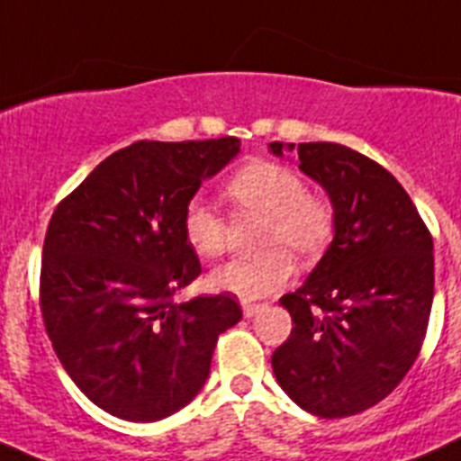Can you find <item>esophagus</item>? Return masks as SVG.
<instances>
[{
    "instance_id": "34e87169",
    "label": "esophagus",
    "mask_w": 461,
    "mask_h": 461,
    "mask_svg": "<svg viewBox=\"0 0 461 461\" xmlns=\"http://www.w3.org/2000/svg\"><path fill=\"white\" fill-rule=\"evenodd\" d=\"M261 308H264V305H259V303H243V314L250 319V317H255Z\"/></svg>"
}]
</instances>
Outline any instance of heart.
<instances>
[{
  "label": "heart",
  "instance_id": "1",
  "mask_svg": "<svg viewBox=\"0 0 461 461\" xmlns=\"http://www.w3.org/2000/svg\"><path fill=\"white\" fill-rule=\"evenodd\" d=\"M225 197L239 213L261 215V248L257 257H236L211 273V285L239 298H264L287 285L294 276V255L314 259L329 248L335 234V209L329 197L310 193L292 167L271 160H255L231 174ZM188 246L200 257H218L225 250L227 225L204 200H190L181 218Z\"/></svg>",
  "mask_w": 461,
  "mask_h": 461
}]
</instances>
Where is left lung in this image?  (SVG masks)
Returning a JSON list of instances; mask_svg holds the SVG:
<instances>
[{
  "instance_id": "8db88e82",
  "label": "left lung",
  "mask_w": 461,
  "mask_h": 461,
  "mask_svg": "<svg viewBox=\"0 0 461 461\" xmlns=\"http://www.w3.org/2000/svg\"><path fill=\"white\" fill-rule=\"evenodd\" d=\"M268 149H296L335 209L329 250L280 298L294 329L273 372L312 416H354L391 395L418 358L434 298L432 234L400 181L363 153L333 142Z\"/></svg>"
}]
</instances>
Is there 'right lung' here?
I'll return each instance as SVG.
<instances>
[{
    "instance_id": "obj_1",
    "label": "right lung",
    "mask_w": 461,
    "mask_h": 461,
    "mask_svg": "<svg viewBox=\"0 0 461 461\" xmlns=\"http://www.w3.org/2000/svg\"><path fill=\"white\" fill-rule=\"evenodd\" d=\"M239 149V138L142 140L107 156L50 218L45 330L77 388L122 420L184 409L206 384L218 335L240 321L230 294L172 301L202 273L181 230L185 204Z\"/></svg>"
}]
</instances>
